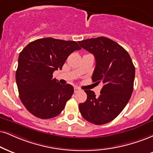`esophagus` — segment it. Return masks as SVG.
I'll return each mask as SVG.
<instances>
[{"instance_id":"esophagus-1","label":"esophagus","mask_w":153,"mask_h":153,"mask_svg":"<svg viewBox=\"0 0 153 153\" xmlns=\"http://www.w3.org/2000/svg\"><path fill=\"white\" fill-rule=\"evenodd\" d=\"M81 91L80 88H79L78 87H74V93H78Z\"/></svg>"}]
</instances>
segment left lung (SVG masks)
<instances>
[{"label":"left lung","instance_id":"left-lung-1","mask_svg":"<svg viewBox=\"0 0 153 153\" xmlns=\"http://www.w3.org/2000/svg\"><path fill=\"white\" fill-rule=\"evenodd\" d=\"M78 43L95 56L92 81L103 84L99 97L93 91L84 90L87 99L79 108L84 119L103 125L116 118L131 99L135 67L127 51L112 39L99 37Z\"/></svg>","mask_w":153,"mask_h":153}]
</instances>
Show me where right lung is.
<instances>
[{"label": "right lung", "mask_w": 153, "mask_h": 153, "mask_svg": "<svg viewBox=\"0 0 153 153\" xmlns=\"http://www.w3.org/2000/svg\"><path fill=\"white\" fill-rule=\"evenodd\" d=\"M81 49L75 41L46 37L30 42L22 50L16 79L20 101L30 113L49 119L65 108L74 88L60 84L52 74L62 69L69 54Z\"/></svg>", "instance_id": "right-lung-1"}]
</instances>
